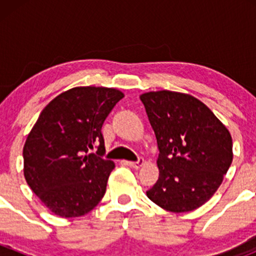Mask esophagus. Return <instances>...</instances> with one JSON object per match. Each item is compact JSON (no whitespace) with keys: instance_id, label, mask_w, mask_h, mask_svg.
<instances>
[{"instance_id":"esophagus-1","label":"esophagus","mask_w":256,"mask_h":256,"mask_svg":"<svg viewBox=\"0 0 256 256\" xmlns=\"http://www.w3.org/2000/svg\"><path fill=\"white\" fill-rule=\"evenodd\" d=\"M128 164L130 167H132V168H140V167H142L144 166V160L142 158H138V161H135V162H128Z\"/></svg>"}]
</instances>
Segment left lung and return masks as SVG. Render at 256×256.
Segmentation results:
<instances>
[{
    "mask_svg": "<svg viewBox=\"0 0 256 256\" xmlns=\"http://www.w3.org/2000/svg\"><path fill=\"white\" fill-rule=\"evenodd\" d=\"M140 99L160 150V176L147 197L174 213L200 208L216 192L233 161L230 132L190 94L160 90Z\"/></svg>",
    "mask_w": 256,
    "mask_h": 256,
    "instance_id": "obj_1",
    "label": "left lung"
}]
</instances>
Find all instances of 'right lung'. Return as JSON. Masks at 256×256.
I'll list each match as a JSON object with an SVG mask.
<instances>
[{
    "mask_svg": "<svg viewBox=\"0 0 256 256\" xmlns=\"http://www.w3.org/2000/svg\"><path fill=\"white\" fill-rule=\"evenodd\" d=\"M124 94L104 86H76L42 110L23 147V174L52 213L74 218L104 197L115 167L105 154L102 124ZM99 144L96 154L90 152Z\"/></svg>",
    "mask_w": 256,
    "mask_h": 256,
    "instance_id": "add662e5",
    "label": "right lung"
}]
</instances>
